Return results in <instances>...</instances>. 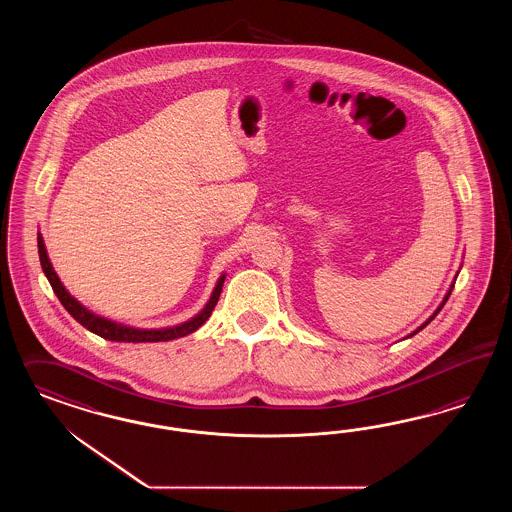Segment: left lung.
Masks as SVG:
<instances>
[{"instance_id": "8db88e82", "label": "left lung", "mask_w": 512, "mask_h": 512, "mask_svg": "<svg viewBox=\"0 0 512 512\" xmlns=\"http://www.w3.org/2000/svg\"><path fill=\"white\" fill-rule=\"evenodd\" d=\"M452 287H454V283H452V285H450L449 293H447V295H445V298H443V302H441V306H439V308H437V310H435L434 315H432V317H430V319H428V321H426V323H424V325L419 326V330H422V328H424V326L428 325V323H430V321H434L435 315H437V313H439V311H441V308H443V306H445V302H447V300H449L450 293H452ZM419 330H415V332H413V334H411V336H415V334H417V332H419ZM411 336H409V338H411Z\"/></svg>"}]
</instances>
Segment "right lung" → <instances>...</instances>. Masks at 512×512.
Returning a JSON list of instances; mask_svg holds the SVG:
<instances>
[{
	"label": "right lung",
	"instance_id": "obj_1",
	"mask_svg": "<svg viewBox=\"0 0 512 512\" xmlns=\"http://www.w3.org/2000/svg\"><path fill=\"white\" fill-rule=\"evenodd\" d=\"M37 248H39V259H41V266H43V272L47 276L54 293L58 296V300L62 302L63 308L69 311L73 315V319H77L80 325L84 328H88L93 334L105 338L110 341H125V343H148V341H169L176 340V338H184L187 334L195 332L199 326L206 323V319L212 315V310L216 308L217 300L221 295V287H223V281L225 276H221L217 281L216 289L210 296L208 304L204 306V310L195 315L191 321H187L184 325L171 326V328H161V330H140V328H131V326L118 325V323H112L105 317H99L90 310H86L80 302H77L73 296L69 295L65 291V287L62 285L60 278L56 276L52 264L48 261L47 249H45V242H43V236L37 234Z\"/></svg>",
	"mask_w": 512,
	"mask_h": 512
}]
</instances>
